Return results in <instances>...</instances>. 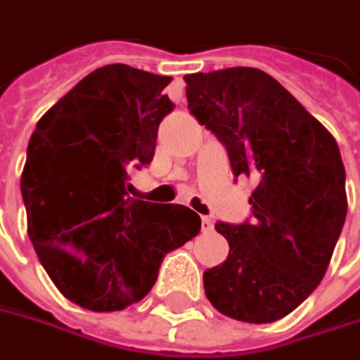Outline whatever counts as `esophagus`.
<instances>
[{"instance_id":"1","label":"esophagus","mask_w":360,"mask_h":360,"mask_svg":"<svg viewBox=\"0 0 360 360\" xmlns=\"http://www.w3.org/2000/svg\"><path fill=\"white\" fill-rule=\"evenodd\" d=\"M202 228L206 231L212 230V228H214V219L210 218V216H202Z\"/></svg>"}]
</instances>
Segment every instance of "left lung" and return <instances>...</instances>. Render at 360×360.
<instances>
[{
	"instance_id": "8db88e82",
	"label": "left lung",
	"mask_w": 360,
	"mask_h": 360,
	"mask_svg": "<svg viewBox=\"0 0 360 360\" xmlns=\"http://www.w3.org/2000/svg\"><path fill=\"white\" fill-rule=\"evenodd\" d=\"M188 108L255 180L252 221L224 224L221 265L204 271L210 303L245 323H274L325 276L347 218L345 166L329 130L271 75L231 67L186 75Z\"/></svg>"
}]
</instances>
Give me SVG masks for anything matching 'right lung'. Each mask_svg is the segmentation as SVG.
<instances>
[{
  "instance_id": "obj_1",
  "label": "right lung",
  "mask_w": 360,
  "mask_h": 360,
  "mask_svg": "<svg viewBox=\"0 0 360 360\" xmlns=\"http://www.w3.org/2000/svg\"><path fill=\"white\" fill-rule=\"evenodd\" d=\"M170 77L101 67L41 117L27 146L21 196L29 240L69 301L96 313L141 301L164 255L200 231L180 204L129 196V172L150 164L174 103Z\"/></svg>"
}]
</instances>
